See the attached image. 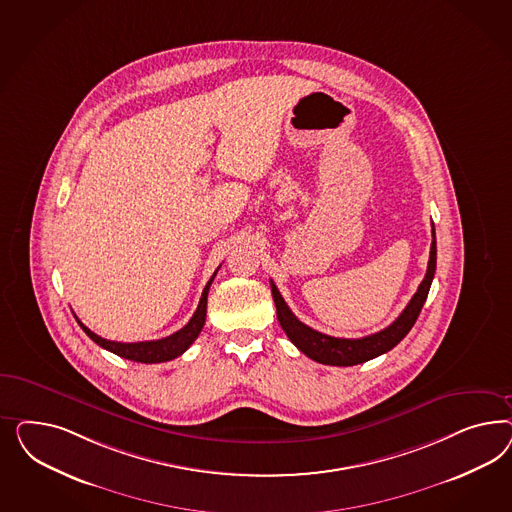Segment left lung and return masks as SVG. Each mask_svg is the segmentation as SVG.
<instances>
[{
    "label": "left lung",
    "instance_id": "left-lung-1",
    "mask_svg": "<svg viewBox=\"0 0 512 512\" xmlns=\"http://www.w3.org/2000/svg\"><path fill=\"white\" fill-rule=\"evenodd\" d=\"M432 236H434V240L430 246V261H428L426 276L422 279L417 293L409 300L405 310L400 313V317L392 325L383 328L381 332H375V334L357 338V340L326 336V334H321L310 326L304 325L302 321H298L295 313L289 310V306L285 304L283 296L279 295L278 287L270 279L279 325L285 330L287 338L293 341L306 357H310L315 362H321V364H328V366H355V364H362L366 360L379 357V355L390 351L392 347H396L415 325L420 310L426 302L432 279H434L435 263H437L435 229H432Z\"/></svg>",
    "mask_w": 512,
    "mask_h": 512
}]
</instances>
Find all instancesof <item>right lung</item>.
<instances>
[{
	"mask_svg": "<svg viewBox=\"0 0 512 512\" xmlns=\"http://www.w3.org/2000/svg\"><path fill=\"white\" fill-rule=\"evenodd\" d=\"M219 270V268H217ZM216 272L214 276L210 278V281L206 283L204 291H202L201 302L197 306V311L193 313V317L189 319L184 328H180L178 332H174L167 338H161V340L152 341H137V343H122V341H110L93 334L92 330L88 326L82 325L78 321L80 328L92 338L97 345H101L103 349H107L110 353L118 355V357L127 358V360H133V362H142V364H157V362H167L172 358L180 357L182 353H186L187 347L197 340V336L201 334L202 326L206 321V300H208V291H210V285L216 278Z\"/></svg>",
	"mask_w": 512,
	"mask_h": 512,
	"instance_id": "right-lung-1",
	"label": "right lung"
}]
</instances>
